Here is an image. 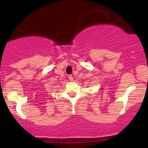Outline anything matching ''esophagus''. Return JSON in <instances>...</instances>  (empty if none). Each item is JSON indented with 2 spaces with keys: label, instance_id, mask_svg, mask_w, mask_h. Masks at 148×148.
Segmentation results:
<instances>
[{
  "label": "esophagus",
  "instance_id": "1",
  "mask_svg": "<svg viewBox=\"0 0 148 148\" xmlns=\"http://www.w3.org/2000/svg\"><path fill=\"white\" fill-rule=\"evenodd\" d=\"M68 79H69V81H73V77H72V75H69Z\"/></svg>",
  "mask_w": 148,
  "mask_h": 148
}]
</instances>
